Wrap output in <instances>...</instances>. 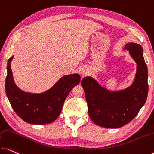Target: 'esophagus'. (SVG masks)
<instances>
[{"mask_svg": "<svg viewBox=\"0 0 154 154\" xmlns=\"http://www.w3.org/2000/svg\"><path fill=\"white\" fill-rule=\"evenodd\" d=\"M80 74H81L82 75H83L85 74V73L84 72H80Z\"/></svg>", "mask_w": 154, "mask_h": 154, "instance_id": "1", "label": "esophagus"}]
</instances>
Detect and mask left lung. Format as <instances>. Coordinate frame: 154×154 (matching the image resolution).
Instances as JSON below:
<instances>
[{
    "mask_svg": "<svg viewBox=\"0 0 154 154\" xmlns=\"http://www.w3.org/2000/svg\"><path fill=\"white\" fill-rule=\"evenodd\" d=\"M124 49L136 63V72L132 84L125 89L110 90L91 76L84 77V89L91 119L98 126L119 128L129 123L145 105L148 94V71L143 51L139 44L130 42Z\"/></svg>",
    "mask_w": 154,
    "mask_h": 154,
    "instance_id": "obj_1",
    "label": "left lung"
}]
</instances>
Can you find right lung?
<instances>
[{
  "label": "right lung",
  "mask_w": 154,
  "mask_h": 154,
  "mask_svg": "<svg viewBox=\"0 0 154 154\" xmlns=\"http://www.w3.org/2000/svg\"><path fill=\"white\" fill-rule=\"evenodd\" d=\"M13 58L14 56L8 60L5 81L6 94L11 107L27 123L45 125L54 122L60 115L68 94L79 84L80 75H63L51 88L41 93L24 91L14 82L11 69Z\"/></svg>",
  "instance_id": "right-lung-1"
}]
</instances>
